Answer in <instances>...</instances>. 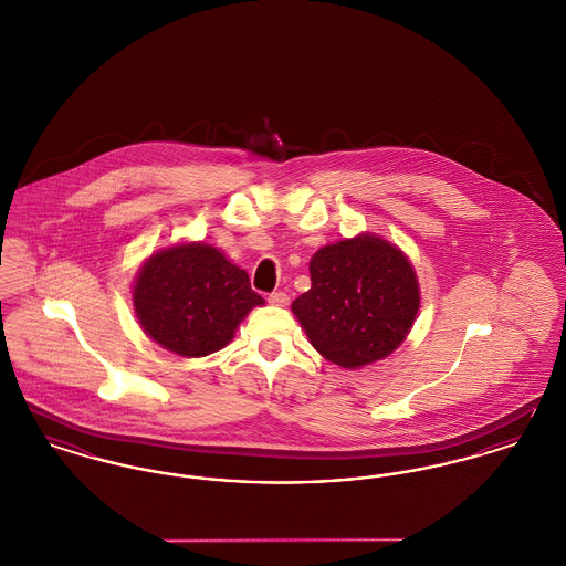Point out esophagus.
<instances>
[{"instance_id": "34e87169", "label": "esophagus", "mask_w": 566, "mask_h": 566, "mask_svg": "<svg viewBox=\"0 0 566 566\" xmlns=\"http://www.w3.org/2000/svg\"><path fill=\"white\" fill-rule=\"evenodd\" d=\"M289 295L284 293V291H273L270 295L271 305H280V307H284V305H289Z\"/></svg>"}]
</instances>
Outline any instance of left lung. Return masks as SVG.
Returning <instances> with one entry per match:
<instances>
[{
	"instance_id": "8db88e82",
	"label": "left lung",
	"mask_w": 566,
	"mask_h": 566,
	"mask_svg": "<svg viewBox=\"0 0 566 566\" xmlns=\"http://www.w3.org/2000/svg\"><path fill=\"white\" fill-rule=\"evenodd\" d=\"M312 289L293 312L326 360L356 369L397 350L416 321L420 291L403 252L358 235L321 248L310 261Z\"/></svg>"
}]
</instances>
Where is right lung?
Masks as SVG:
<instances>
[{"instance_id": "1", "label": "right lung", "mask_w": 566, "mask_h": 566, "mask_svg": "<svg viewBox=\"0 0 566 566\" xmlns=\"http://www.w3.org/2000/svg\"><path fill=\"white\" fill-rule=\"evenodd\" d=\"M134 305L142 328L165 350L208 356L231 342L263 296L220 250L182 243L146 261L135 280Z\"/></svg>"}]
</instances>
